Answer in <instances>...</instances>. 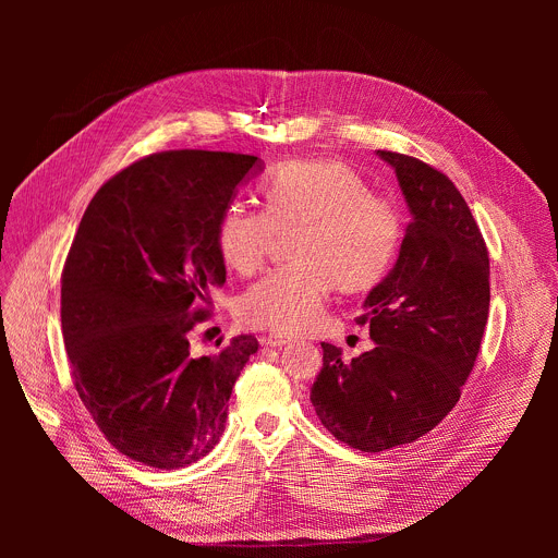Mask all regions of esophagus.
I'll use <instances>...</instances> for the list:
<instances>
[{
  "instance_id": "1",
  "label": "esophagus",
  "mask_w": 558,
  "mask_h": 558,
  "mask_svg": "<svg viewBox=\"0 0 558 558\" xmlns=\"http://www.w3.org/2000/svg\"><path fill=\"white\" fill-rule=\"evenodd\" d=\"M260 342H263L265 347H287V344H293V338L280 336V333H271V336H263Z\"/></svg>"
}]
</instances>
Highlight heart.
I'll return each mask as SVG.
<instances>
[{
    "label": "heart",
    "mask_w": 558,
    "mask_h": 558,
    "mask_svg": "<svg viewBox=\"0 0 558 558\" xmlns=\"http://www.w3.org/2000/svg\"><path fill=\"white\" fill-rule=\"evenodd\" d=\"M267 209L233 201L216 227L222 263L254 274L278 231H291L295 258L238 300V317L252 329L302 336L325 323L336 280L347 289L375 284L390 267L402 238L397 205L336 161H291L263 181Z\"/></svg>",
    "instance_id": "b5f03b06"
}]
</instances>
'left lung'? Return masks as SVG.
<instances>
[{
  "label": "left lung",
  "instance_id": "obj_1",
  "mask_svg": "<svg viewBox=\"0 0 558 558\" xmlns=\"http://www.w3.org/2000/svg\"><path fill=\"white\" fill-rule=\"evenodd\" d=\"M400 183L411 222L392 269L368 291L360 325L375 347L342 360L323 342L311 404L325 428L362 452L404 446L459 402L490 304L488 250L463 196L420 158L377 149Z\"/></svg>",
  "mask_w": 558,
  "mask_h": 558
}]
</instances>
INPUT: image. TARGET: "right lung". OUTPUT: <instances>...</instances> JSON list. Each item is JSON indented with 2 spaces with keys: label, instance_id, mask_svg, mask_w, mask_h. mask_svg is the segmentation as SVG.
<instances>
[{
  "label": "right lung",
  "instance_id": "right-lung-1",
  "mask_svg": "<svg viewBox=\"0 0 558 558\" xmlns=\"http://www.w3.org/2000/svg\"><path fill=\"white\" fill-rule=\"evenodd\" d=\"M263 172L250 154L174 149L90 201L61 276V329L78 397L106 439L151 468H185L220 441L231 388L258 351L233 338L194 355L190 331L227 280L216 227Z\"/></svg>",
  "mask_w": 558,
  "mask_h": 558
}]
</instances>
